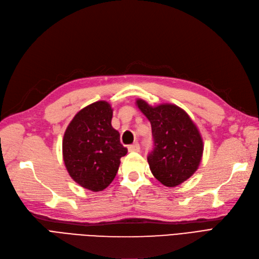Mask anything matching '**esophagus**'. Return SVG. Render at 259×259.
<instances>
[{
    "label": "esophagus",
    "mask_w": 259,
    "mask_h": 259,
    "mask_svg": "<svg viewBox=\"0 0 259 259\" xmlns=\"http://www.w3.org/2000/svg\"><path fill=\"white\" fill-rule=\"evenodd\" d=\"M140 151V146L138 142H135L128 146V152H139Z\"/></svg>",
    "instance_id": "1"
}]
</instances>
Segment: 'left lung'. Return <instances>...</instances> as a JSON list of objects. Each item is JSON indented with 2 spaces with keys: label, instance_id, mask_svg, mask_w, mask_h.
I'll return each mask as SVG.
<instances>
[{
  "label": "left lung",
  "instance_id": "8db88e82",
  "mask_svg": "<svg viewBox=\"0 0 259 259\" xmlns=\"http://www.w3.org/2000/svg\"><path fill=\"white\" fill-rule=\"evenodd\" d=\"M136 103L152 126L151 172L162 185L177 187L199 168L204 150L201 134L188 113L177 105L151 106L141 99Z\"/></svg>",
  "mask_w": 259,
  "mask_h": 259
}]
</instances>
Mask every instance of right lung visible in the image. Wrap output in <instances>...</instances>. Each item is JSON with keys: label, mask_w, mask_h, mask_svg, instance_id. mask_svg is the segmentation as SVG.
Masks as SVG:
<instances>
[{"label": "right lung", "mask_w": 259, "mask_h": 259, "mask_svg": "<svg viewBox=\"0 0 259 259\" xmlns=\"http://www.w3.org/2000/svg\"><path fill=\"white\" fill-rule=\"evenodd\" d=\"M111 119L109 103L95 102L76 113L64 135L63 157L69 175L91 191L108 187L116 178L120 158L127 153Z\"/></svg>", "instance_id": "add662e5"}]
</instances>
